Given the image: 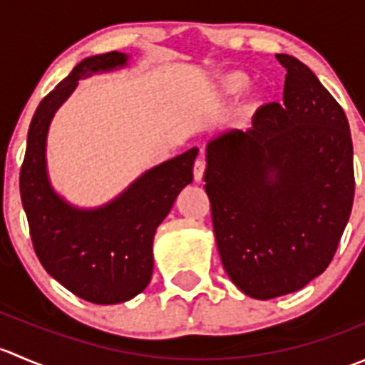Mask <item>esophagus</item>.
Masks as SVG:
<instances>
[{"label": "esophagus", "instance_id": "esophagus-1", "mask_svg": "<svg viewBox=\"0 0 365 365\" xmlns=\"http://www.w3.org/2000/svg\"><path fill=\"white\" fill-rule=\"evenodd\" d=\"M205 168H206L205 159H196V162H194L192 173H194V180H196V182H201V178H203V175H205Z\"/></svg>", "mask_w": 365, "mask_h": 365}]
</instances>
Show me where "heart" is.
I'll use <instances>...</instances> for the list:
<instances>
[{"mask_svg": "<svg viewBox=\"0 0 365 365\" xmlns=\"http://www.w3.org/2000/svg\"><path fill=\"white\" fill-rule=\"evenodd\" d=\"M226 86L231 93H240L247 88V77L242 76V73H231L226 79Z\"/></svg>", "mask_w": 365, "mask_h": 365, "instance_id": "heart-1", "label": "heart"}]
</instances>
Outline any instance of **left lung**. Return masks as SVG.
I'll return each mask as SVG.
<instances>
[{
    "mask_svg": "<svg viewBox=\"0 0 365 365\" xmlns=\"http://www.w3.org/2000/svg\"><path fill=\"white\" fill-rule=\"evenodd\" d=\"M286 68L282 104L206 148L205 190L224 270L245 295H288L325 272L355 196L348 118L307 65Z\"/></svg>",
    "mask_w": 365,
    "mask_h": 365,
    "instance_id": "left-lung-1",
    "label": "left lung"
}]
</instances>
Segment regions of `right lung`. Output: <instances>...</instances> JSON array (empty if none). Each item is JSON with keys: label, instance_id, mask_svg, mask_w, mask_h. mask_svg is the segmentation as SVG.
Here are the masks:
<instances>
[{"label": "right lung", "instance_id": "right-lung-1", "mask_svg": "<svg viewBox=\"0 0 365 365\" xmlns=\"http://www.w3.org/2000/svg\"><path fill=\"white\" fill-rule=\"evenodd\" d=\"M116 51L86 58L65 77L33 114L21 165V200L36 257L51 277L93 304H118L148 286L153 237L180 190L192 182L197 148L150 169L116 201L93 212L70 208L51 190L46 175L49 121L77 81L91 72L121 67Z\"/></svg>", "mask_w": 365, "mask_h": 365}]
</instances>
